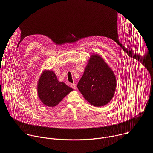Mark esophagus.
Segmentation results:
<instances>
[{"instance_id":"esophagus-1","label":"esophagus","mask_w":153,"mask_h":153,"mask_svg":"<svg viewBox=\"0 0 153 153\" xmlns=\"http://www.w3.org/2000/svg\"><path fill=\"white\" fill-rule=\"evenodd\" d=\"M71 87L72 88H73V89H76V85L75 84V83H73V84H71Z\"/></svg>"}]
</instances>
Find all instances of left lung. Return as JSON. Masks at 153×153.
I'll return each instance as SVG.
<instances>
[{
	"label": "left lung",
	"instance_id": "1",
	"mask_svg": "<svg viewBox=\"0 0 153 153\" xmlns=\"http://www.w3.org/2000/svg\"><path fill=\"white\" fill-rule=\"evenodd\" d=\"M77 86L90 103L102 106L112 99L116 88V79L103 59L94 54L89 60Z\"/></svg>",
	"mask_w": 153,
	"mask_h": 153
}]
</instances>
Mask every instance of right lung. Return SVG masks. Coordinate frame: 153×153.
Masks as SVG:
<instances>
[{
  "label": "right lung",
  "mask_w": 153,
  "mask_h": 153,
  "mask_svg": "<svg viewBox=\"0 0 153 153\" xmlns=\"http://www.w3.org/2000/svg\"><path fill=\"white\" fill-rule=\"evenodd\" d=\"M73 88L59 82L53 71H44L39 80L38 96L42 102L48 106H55Z\"/></svg>",
  "instance_id": "right-lung-1"
}]
</instances>
